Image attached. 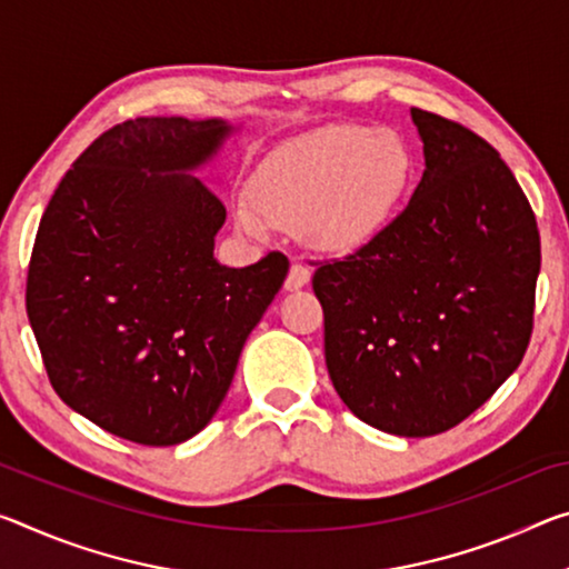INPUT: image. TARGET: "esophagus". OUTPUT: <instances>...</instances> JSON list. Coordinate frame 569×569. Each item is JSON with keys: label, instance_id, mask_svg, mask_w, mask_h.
I'll return each instance as SVG.
<instances>
[{"label": "esophagus", "instance_id": "1", "mask_svg": "<svg viewBox=\"0 0 569 569\" xmlns=\"http://www.w3.org/2000/svg\"><path fill=\"white\" fill-rule=\"evenodd\" d=\"M309 283H311V270L301 263H293L286 276V291H299V288Z\"/></svg>", "mask_w": 569, "mask_h": 569}]
</instances>
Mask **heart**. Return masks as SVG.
Returning <instances> with one entry per match:
<instances>
[{
  "instance_id": "obj_1",
  "label": "heart",
  "mask_w": 569,
  "mask_h": 569,
  "mask_svg": "<svg viewBox=\"0 0 569 569\" xmlns=\"http://www.w3.org/2000/svg\"><path fill=\"white\" fill-rule=\"evenodd\" d=\"M415 174V157L398 131L345 123L278 147L250 182V202L236 222L263 236L266 220L299 228L311 248L329 256L365 248L392 220Z\"/></svg>"
}]
</instances>
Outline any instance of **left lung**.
<instances>
[{"label":"left lung","mask_w":569,"mask_h":569,"mask_svg":"<svg viewBox=\"0 0 569 569\" xmlns=\"http://www.w3.org/2000/svg\"><path fill=\"white\" fill-rule=\"evenodd\" d=\"M426 169L365 248L313 273L333 390L377 430H450L509 380L531 337L539 230L489 141L410 111Z\"/></svg>","instance_id":"left-lung-1"}]
</instances>
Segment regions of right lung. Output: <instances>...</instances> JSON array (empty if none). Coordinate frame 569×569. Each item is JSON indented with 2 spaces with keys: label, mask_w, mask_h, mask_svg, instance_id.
Listing matches in <instances>:
<instances>
[{
  "label": "right lung",
  "mask_w": 569,
  "mask_h": 569,
  "mask_svg": "<svg viewBox=\"0 0 569 569\" xmlns=\"http://www.w3.org/2000/svg\"><path fill=\"white\" fill-rule=\"evenodd\" d=\"M236 131L141 116L60 179L34 238L27 317L60 400L141 446L197 436L288 273L283 252L220 266L224 204L194 177Z\"/></svg>",
  "instance_id": "1"
}]
</instances>
